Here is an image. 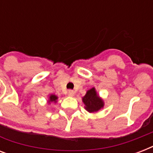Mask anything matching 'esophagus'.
<instances>
[{
    "instance_id": "1",
    "label": "esophagus",
    "mask_w": 153,
    "mask_h": 153,
    "mask_svg": "<svg viewBox=\"0 0 153 153\" xmlns=\"http://www.w3.org/2000/svg\"><path fill=\"white\" fill-rule=\"evenodd\" d=\"M68 95L69 96H74V91H72V90H69L68 91Z\"/></svg>"
}]
</instances>
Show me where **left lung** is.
<instances>
[{
  "label": "left lung",
  "instance_id": "8db88e82",
  "mask_svg": "<svg viewBox=\"0 0 153 153\" xmlns=\"http://www.w3.org/2000/svg\"><path fill=\"white\" fill-rule=\"evenodd\" d=\"M84 104L86 105V109L90 113L97 112L102 108L104 103L99 97L98 96L94 88L91 89L86 92V94L82 98Z\"/></svg>",
  "mask_w": 153,
  "mask_h": 153
}]
</instances>
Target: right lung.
Here are the masks:
<instances>
[{
	"instance_id": "obj_1",
	"label": "right lung",
	"mask_w": 153,
	"mask_h": 153,
	"mask_svg": "<svg viewBox=\"0 0 153 153\" xmlns=\"http://www.w3.org/2000/svg\"><path fill=\"white\" fill-rule=\"evenodd\" d=\"M57 97L55 95H51L50 96V100H49V102H56V100H57Z\"/></svg>"
}]
</instances>
